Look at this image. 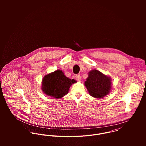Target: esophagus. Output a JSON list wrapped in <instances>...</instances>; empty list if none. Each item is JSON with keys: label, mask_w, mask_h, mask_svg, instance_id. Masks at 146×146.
<instances>
[{"label": "esophagus", "mask_w": 146, "mask_h": 146, "mask_svg": "<svg viewBox=\"0 0 146 146\" xmlns=\"http://www.w3.org/2000/svg\"><path fill=\"white\" fill-rule=\"evenodd\" d=\"M75 78L79 82H80L82 80V77H81V76L80 75H76L75 76Z\"/></svg>", "instance_id": "obj_1"}]
</instances>
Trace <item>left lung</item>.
I'll return each mask as SVG.
<instances>
[{
  "mask_svg": "<svg viewBox=\"0 0 146 146\" xmlns=\"http://www.w3.org/2000/svg\"><path fill=\"white\" fill-rule=\"evenodd\" d=\"M84 84L90 95L101 98L110 93L111 89V78L97 70L90 71Z\"/></svg>",
  "mask_w": 146,
  "mask_h": 146,
  "instance_id": "8db88e82",
  "label": "left lung"
}]
</instances>
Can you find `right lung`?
Listing matches in <instances>:
<instances>
[{"instance_id": "add662e5", "label": "right lung", "mask_w": 146, "mask_h": 146, "mask_svg": "<svg viewBox=\"0 0 146 146\" xmlns=\"http://www.w3.org/2000/svg\"><path fill=\"white\" fill-rule=\"evenodd\" d=\"M75 82L74 79L66 77L62 70H57L43 78L42 90L47 96L61 98L68 93L70 87Z\"/></svg>"}]
</instances>
